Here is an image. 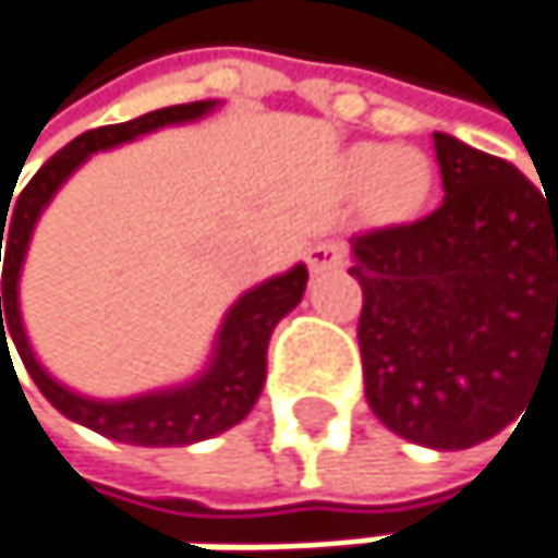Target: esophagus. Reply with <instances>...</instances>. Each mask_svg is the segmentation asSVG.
Returning <instances> with one entry per match:
<instances>
[{
	"mask_svg": "<svg viewBox=\"0 0 558 558\" xmlns=\"http://www.w3.org/2000/svg\"><path fill=\"white\" fill-rule=\"evenodd\" d=\"M342 262H345V245H342V242H332V239L316 242V245L306 252V265H310V271H313V275H323V271L342 268Z\"/></svg>",
	"mask_w": 558,
	"mask_h": 558,
	"instance_id": "1",
	"label": "esophagus"
}]
</instances>
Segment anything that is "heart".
Segmentation results:
<instances>
[{"label":"heart","instance_id":"1","mask_svg":"<svg viewBox=\"0 0 558 558\" xmlns=\"http://www.w3.org/2000/svg\"><path fill=\"white\" fill-rule=\"evenodd\" d=\"M349 177L372 183L375 203L385 213H410L426 199L429 165L416 151H393L390 145H355L349 151Z\"/></svg>","mask_w":558,"mask_h":558}]
</instances>
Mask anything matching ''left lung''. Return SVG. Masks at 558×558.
<instances>
[{
    "label": "left lung",
    "instance_id": "1",
    "mask_svg": "<svg viewBox=\"0 0 558 558\" xmlns=\"http://www.w3.org/2000/svg\"><path fill=\"white\" fill-rule=\"evenodd\" d=\"M442 203L352 235L365 397L429 449L498 436L558 365V203L495 155L436 132Z\"/></svg>",
    "mask_w": 558,
    "mask_h": 558
}]
</instances>
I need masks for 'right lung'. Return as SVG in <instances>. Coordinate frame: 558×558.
<instances>
[{
	"mask_svg": "<svg viewBox=\"0 0 558 558\" xmlns=\"http://www.w3.org/2000/svg\"><path fill=\"white\" fill-rule=\"evenodd\" d=\"M213 106H216L213 99L183 102V106L155 109L148 116L122 122V125H102V129L83 132L28 180V186L19 193L15 206L0 203V252L5 242L0 296V359L9 352V339H12L22 355L25 372L63 416H70L73 423H83L109 439H119V442L190 446V442L219 436V433L232 429L235 423H242L265 388L271 332L300 303V296L306 290V278H310L306 268L296 265L287 275L265 280L235 300V306L229 310V316L219 329L213 362L196 381L180 385V388L142 393V397H129V400H89L83 393H73L70 388L57 385L54 378L38 365V359L28 345L22 313H19L22 262H25V252H28V242H32L41 209L51 203L60 183L89 155L116 148L122 142H132V138L148 135L165 125L193 122V119L206 116ZM9 203H12V196H9ZM9 362H12V355H9Z\"/></svg>",
	"mask_w": 558,
	"mask_h": 558,
	"instance_id": "1",
	"label": "right lung"
}]
</instances>
